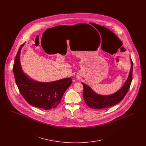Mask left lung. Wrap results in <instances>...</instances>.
I'll return each instance as SVG.
<instances>
[{"instance_id":"obj_1","label":"left lung","mask_w":146,"mask_h":146,"mask_svg":"<svg viewBox=\"0 0 146 146\" xmlns=\"http://www.w3.org/2000/svg\"><path fill=\"white\" fill-rule=\"evenodd\" d=\"M131 70L129 77L123 87L114 94L108 96L100 95L95 93L90 88L82 83L84 87L83 97L85 104L94 109H103L111 107L123 100L129 90L132 79L133 62L131 59Z\"/></svg>"}]
</instances>
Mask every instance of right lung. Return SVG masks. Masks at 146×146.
Here are the masks:
<instances>
[{"label": "right lung", "instance_id": "right-lung-1", "mask_svg": "<svg viewBox=\"0 0 146 146\" xmlns=\"http://www.w3.org/2000/svg\"><path fill=\"white\" fill-rule=\"evenodd\" d=\"M24 44L20 47L13 66L15 82L19 91L28 104L34 107L44 110L55 108L60 103L72 80L68 78L53 82L39 83L29 79L23 72L20 64V52Z\"/></svg>", "mask_w": 146, "mask_h": 146}]
</instances>
